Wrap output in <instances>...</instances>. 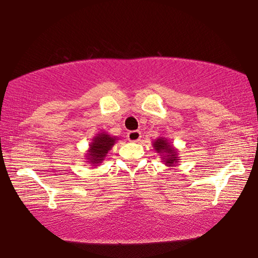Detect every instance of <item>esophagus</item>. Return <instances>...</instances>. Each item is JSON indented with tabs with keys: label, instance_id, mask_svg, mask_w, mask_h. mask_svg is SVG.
I'll return each mask as SVG.
<instances>
[{
	"label": "esophagus",
	"instance_id": "1",
	"mask_svg": "<svg viewBox=\"0 0 258 258\" xmlns=\"http://www.w3.org/2000/svg\"><path fill=\"white\" fill-rule=\"evenodd\" d=\"M126 139H128L130 142H137L141 139V133L139 130H133V132H129L126 134Z\"/></svg>",
	"mask_w": 258,
	"mask_h": 258
}]
</instances>
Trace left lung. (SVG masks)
I'll return each instance as SVG.
<instances>
[{
    "label": "left lung",
    "instance_id": "obj_1",
    "mask_svg": "<svg viewBox=\"0 0 258 258\" xmlns=\"http://www.w3.org/2000/svg\"><path fill=\"white\" fill-rule=\"evenodd\" d=\"M155 150L162 156V160L165 162V164L169 167H174L177 163L178 157H177V150L168 142L167 139H157L153 143Z\"/></svg>",
    "mask_w": 258,
    "mask_h": 258
}]
</instances>
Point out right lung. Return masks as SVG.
Listing matches in <instances>:
<instances>
[{"label": "right lung", "instance_id": "1", "mask_svg": "<svg viewBox=\"0 0 258 258\" xmlns=\"http://www.w3.org/2000/svg\"><path fill=\"white\" fill-rule=\"evenodd\" d=\"M116 140H118L117 137L108 135L107 133L97 134L89 144V150L87 153L88 162L94 165L102 163L104 161V157L107 156L108 151L115 144Z\"/></svg>", "mask_w": 258, "mask_h": 258}]
</instances>
